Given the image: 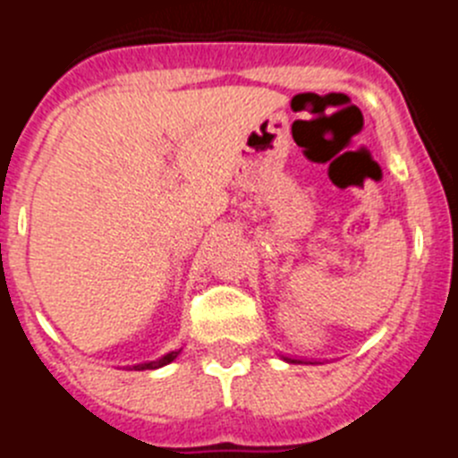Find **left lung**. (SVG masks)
Here are the masks:
<instances>
[{"label":"left lung","instance_id":"8db88e82","mask_svg":"<svg viewBox=\"0 0 458 458\" xmlns=\"http://www.w3.org/2000/svg\"><path fill=\"white\" fill-rule=\"evenodd\" d=\"M286 362H291V365H302V360H295V358H284Z\"/></svg>","mask_w":458,"mask_h":458}]
</instances>
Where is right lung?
Here are the masks:
<instances>
[{"instance_id": "1", "label": "right lung", "mask_w": 458, "mask_h": 458, "mask_svg": "<svg viewBox=\"0 0 458 458\" xmlns=\"http://www.w3.org/2000/svg\"><path fill=\"white\" fill-rule=\"evenodd\" d=\"M179 353H181V351H172V353L163 355V358H160V360H153V362H141V365H135V367H132V369H135V371L160 369V367H165V365H169V362H174V360H176V355H179Z\"/></svg>"}]
</instances>
